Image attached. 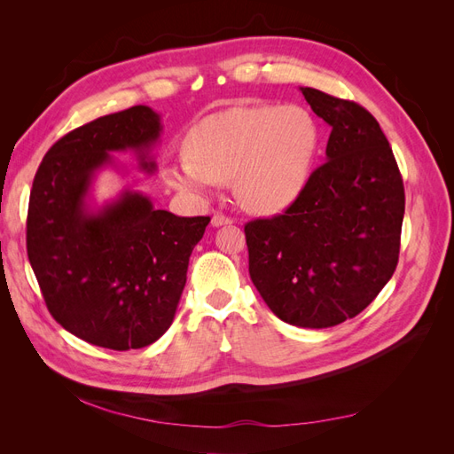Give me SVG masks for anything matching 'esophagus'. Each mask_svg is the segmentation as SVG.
<instances>
[{
	"instance_id": "1",
	"label": "esophagus",
	"mask_w": 454,
	"mask_h": 454,
	"mask_svg": "<svg viewBox=\"0 0 454 454\" xmlns=\"http://www.w3.org/2000/svg\"><path fill=\"white\" fill-rule=\"evenodd\" d=\"M231 223H232V219H231V217H227V215H223V214H215V215L212 217V225H214V227L231 225Z\"/></svg>"
}]
</instances>
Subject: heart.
<instances>
[{"label": "heart", "mask_w": 454, "mask_h": 454, "mask_svg": "<svg viewBox=\"0 0 454 454\" xmlns=\"http://www.w3.org/2000/svg\"><path fill=\"white\" fill-rule=\"evenodd\" d=\"M184 147L187 157L164 168L170 187L204 199L214 184L231 182L244 210L272 215L305 193L320 127L301 106H237L195 122Z\"/></svg>", "instance_id": "1"}]
</instances>
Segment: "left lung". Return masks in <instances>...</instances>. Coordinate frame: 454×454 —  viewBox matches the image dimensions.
Listing matches in <instances>:
<instances>
[{
	"mask_svg": "<svg viewBox=\"0 0 454 454\" xmlns=\"http://www.w3.org/2000/svg\"><path fill=\"white\" fill-rule=\"evenodd\" d=\"M332 134L325 162L290 208L246 223L250 278L286 324L332 327L360 314L397 265L405 193L392 147L362 106L301 87Z\"/></svg>",
	"mask_w": 454,
	"mask_h": 454,
	"instance_id": "1",
	"label": "left lung"
}]
</instances>
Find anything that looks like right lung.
<instances>
[{
	"label": "right lung",
	"instance_id": "right-lung-1",
	"mask_svg": "<svg viewBox=\"0 0 454 454\" xmlns=\"http://www.w3.org/2000/svg\"><path fill=\"white\" fill-rule=\"evenodd\" d=\"M160 115L147 106L96 119L54 144L34 177L26 248L52 318L90 345L130 350L172 325L189 257L210 217L157 210L142 191L104 204L92 185L104 168L125 172L112 153H132L145 174Z\"/></svg>",
	"mask_w": 454,
	"mask_h": 454
}]
</instances>
